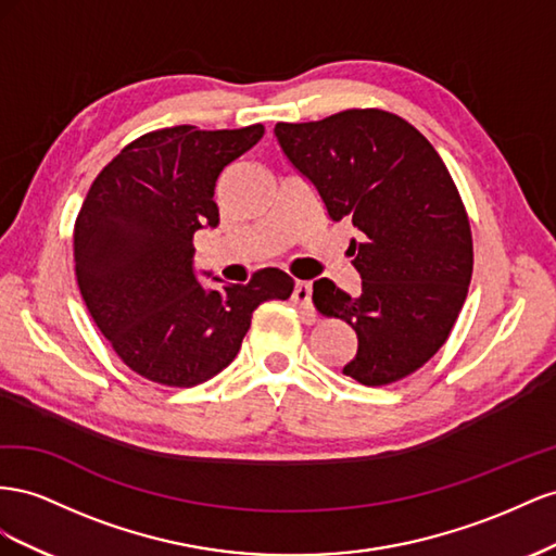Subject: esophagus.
Returning <instances> with one entry per match:
<instances>
[{
    "instance_id": "34e87169",
    "label": "esophagus",
    "mask_w": 556,
    "mask_h": 556,
    "mask_svg": "<svg viewBox=\"0 0 556 556\" xmlns=\"http://www.w3.org/2000/svg\"><path fill=\"white\" fill-rule=\"evenodd\" d=\"M293 303L303 309H312V283L309 281H295Z\"/></svg>"
}]
</instances>
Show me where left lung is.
Masks as SVG:
<instances>
[{"label": "left lung", "instance_id": "obj_1", "mask_svg": "<svg viewBox=\"0 0 556 556\" xmlns=\"http://www.w3.org/2000/svg\"><path fill=\"white\" fill-rule=\"evenodd\" d=\"M275 135L328 216L361 230L349 247L361 293L326 277L312 293L324 316L356 330L342 372L366 387L399 382L447 342L468 295L472 235L452 174L415 125L384 109L277 123Z\"/></svg>", "mask_w": 556, "mask_h": 556}]
</instances>
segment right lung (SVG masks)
Instances as JSON below:
<instances>
[{"label": "right lung", "mask_w": 556, "mask_h": 556, "mask_svg": "<svg viewBox=\"0 0 556 556\" xmlns=\"http://www.w3.org/2000/svg\"><path fill=\"white\" fill-rule=\"evenodd\" d=\"M261 137V123L147 132L98 174L81 204L74 224L78 289L118 358L149 382H207L240 352L253 309L293 293L279 267L216 291L193 273V235L218 224L220 172Z\"/></svg>", "instance_id": "obj_1"}]
</instances>
